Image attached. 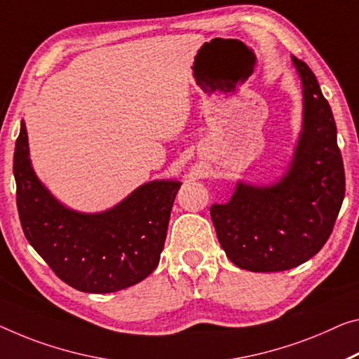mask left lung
Returning a JSON list of instances; mask_svg holds the SVG:
<instances>
[{
    "mask_svg": "<svg viewBox=\"0 0 359 359\" xmlns=\"http://www.w3.org/2000/svg\"><path fill=\"white\" fill-rule=\"evenodd\" d=\"M303 83V133L287 175L269 187L237 184L212 222L231 262L255 273L285 271L310 260L332 234L345 197L337 126L313 70L292 57Z\"/></svg>",
    "mask_w": 359,
    "mask_h": 359,
    "instance_id": "obj_1",
    "label": "left lung"
}]
</instances>
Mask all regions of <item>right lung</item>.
<instances>
[{
  "label": "right lung",
  "instance_id": "right-lung-1",
  "mask_svg": "<svg viewBox=\"0 0 359 359\" xmlns=\"http://www.w3.org/2000/svg\"><path fill=\"white\" fill-rule=\"evenodd\" d=\"M13 170L22 231L38 255L70 287L109 294L137 284L157 268L181 186L178 181H152L137 187L104 213L69 210L33 173L24 120Z\"/></svg>",
  "mask_w": 359,
  "mask_h": 359
}]
</instances>
